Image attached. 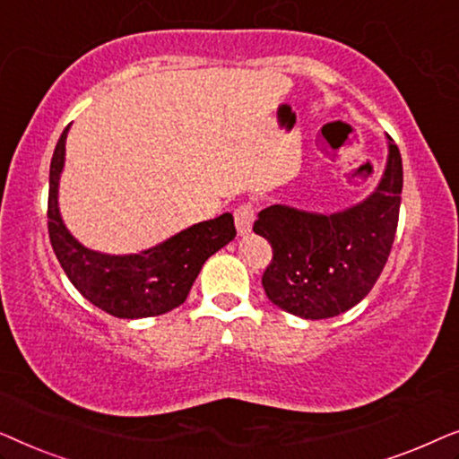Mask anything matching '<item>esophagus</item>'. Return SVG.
Instances as JSON below:
<instances>
[{
    "mask_svg": "<svg viewBox=\"0 0 459 459\" xmlns=\"http://www.w3.org/2000/svg\"><path fill=\"white\" fill-rule=\"evenodd\" d=\"M234 221H236V230L238 234L244 236L253 230L255 223V204L253 203H242L238 209L234 211Z\"/></svg>",
    "mask_w": 459,
    "mask_h": 459,
    "instance_id": "obj_1",
    "label": "esophagus"
}]
</instances>
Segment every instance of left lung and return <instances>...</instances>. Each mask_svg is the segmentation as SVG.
Returning a JSON list of instances; mask_svg holds the SVG:
<instances>
[{"instance_id": "left-lung-1", "label": "left lung", "mask_w": 459, "mask_h": 459, "mask_svg": "<svg viewBox=\"0 0 459 459\" xmlns=\"http://www.w3.org/2000/svg\"><path fill=\"white\" fill-rule=\"evenodd\" d=\"M380 184L351 209L309 212L286 204L263 209L255 234L273 248L263 273L267 299L303 319L341 316L368 297L391 255L399 221L403 165L393 137Z\"/></svg>"}]
</instances>
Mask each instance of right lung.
<instances>
[{
	"label": "right lung",
	"mask_w": 459,
	"mask_h": 459,
	"mask_svg": "<svg viewBox=\"0 0 459 459\" xmlns=\"http://www.w3.org/2000/svg\"><path fill=\"white\" fill-rule=\"evenodd\" d=\"M66 135L68 127L62 131L49 165L48 231L68 280L91 305L121 319L162 316L179 307L204 261L236 238L231 212L192 225L137 255H104L85 248L66 230L58 209Z\"/></svg>",
	"instance_id": "1"
}]
</instances>
